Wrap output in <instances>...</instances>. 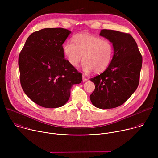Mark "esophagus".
Wrapping results in <instances>:
<instances>
[{
  "mask_svg": "<svg viewBox=\"0 0 158 158\" xmlns=\"http://www.w3.org/2000/svg\"><path fill=\"white\" fill-rule=\"evenodd\" d=\"M87 81V79L84 77V76H83L82 77V81L84 82H86Z\"/></svg>",
  "mask_w": 158,
  "mask_h": 158,
  "instance_id": "esophagus-1",
  "label": "esophagus"
}]
</instances>
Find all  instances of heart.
Returning <instances> with one entry per match:
<instances>
[{"mask_svg":"<svg viewBox=\"0 0 158 158\" xmlns=\"http://www.w3.org/2000/svg\"><path fill=\"white\" fill-rule=\"evenodd\" d=\"M62 45V51L69 63L77 67L83 60L82 70L87 74L101 73L110 65L114 53L113 45L109 40L87 33H79Z\"/></svg>","mask_w":158,"mask_h":158,"instance_id":"heart-1","label":"heart"}]
</instances>
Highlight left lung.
<instances>
[{"label":"left lung","mask_w":158,"mask_h":158,"mask_svg":"<svg viewBox=\"0 0 158 158\" xmlns=\"http://www.w3.org/2000/svg\"><path fill=\"white\" fill-rule=\"evenodd\" d=\"M99 35L112 42L114 54L107 69L90 79L96 85L90 99L96 107L112 109L124 104L136 90L143 58L129 34L102 29Z\"/></svg>","instance_id":"obj_1"}]
</instances>
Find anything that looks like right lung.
Returning <instances> with one entry per match:
<instances>
[{"mask_svg": "<svg viewBox=\"0 0 158 158\" xmlns=\"http://www.w3.org/2000/svg\"><path fill=\"white\" fill-rule=\"evenodd\" d=\"M71 33L63 28H45L27 38L19 57L20 80L25 94L46 108L64 106L82 74L64 59L62 44Z\"/></svg>", "mask_w": 158, "mask_h": 158, "instance_id": "right-lung-1", "label": "right lung"}]
</instances>
